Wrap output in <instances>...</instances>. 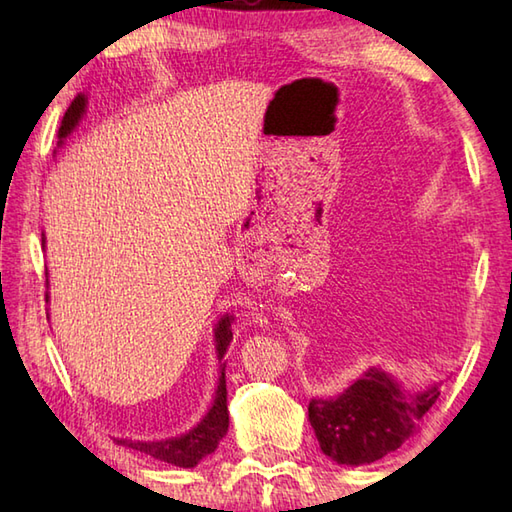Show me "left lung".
I'll return each mask as SVG.
<instances>
[{
    "label": "left lung",
    "instance_id": "obj_1",
    "mask_svg": "<svg viewBox=\"0 0 512 512\" xmlns=\"http://www.w3.org/2000/svg\"><path fill=\"white\" fill-rule=\"evenodd\" d=\"M438 396V385L409 394L383 369H367L341 396L310 400L308 420L330 460L372 464L420 429Z\"/></svg>",
    "mask_w": 512,
    "mask_h": 512
}]
</instances>
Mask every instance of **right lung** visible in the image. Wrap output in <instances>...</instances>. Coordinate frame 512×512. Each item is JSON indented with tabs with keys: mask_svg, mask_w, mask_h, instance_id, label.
<instances>
[{
	"mask_svg": "<svg viewBox=\"0 0 512 512\" xmlns=\"http://www.w3.org/2000/svg\"><path fill=\"white\" fill-rule=\"evenodd\" d=\"M85 112V96H76L72 105L65 112L61 127H59V138L63 143V138L68 136L76 123L81 121V116ZM48 301V295H46ZM231 323L233 317H224L220 319L215 328V350L217 358H224L228 352V345L233 341V332H231ZM224 367L226 363L220 365V383H217L215 389V398L209 413L198 422V427H193L189 433H182L178 438H169V440H156V442H140V440H116L118 444H123L127 449L140 451L145 455H151V458L162 460L167 464H176L182 466V469H191V466L198 464L206 455H211L220 440L226 436L228 431V407H226V376H224Z\"/></svg>",
	"mask_w": 512,
	"mask_h": 512,
	"instance_id": "add662e5",
	"label": "right lung"
}]
</instances>
